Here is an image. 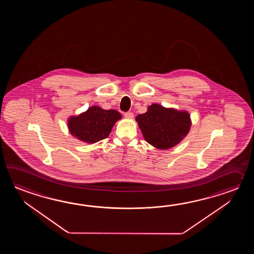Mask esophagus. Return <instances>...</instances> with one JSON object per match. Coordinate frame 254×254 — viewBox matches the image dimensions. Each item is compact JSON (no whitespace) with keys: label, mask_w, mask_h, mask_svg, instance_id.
I'll use <instances>...</instances> for the list:
<instances>
[{"label":"esophagus","mask_w":254,"mask_h":254,"mask_svg":"<svg viewBox=\"0 0 254 254\" xmlns=\"http://www.w3.org/2000/svg\"><path fill=\"white\" fill-rule=\"evenodd\" d=\"M125 117L126 119H132V118H133V114L130 113V112H129V113H125Z\"/></svg>","instance_id":"34e87169"}]
</instances>
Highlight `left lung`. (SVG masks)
Masks as SVG:
<instances>
[{
    "label": "left lung",
    "instance_id": "left-lung-1",
    "mask_svg": "<svg viewBox=\"0 0 254 254\" xmlns=\"http://www.w3.org/2000/svg\"><path fill=\"white\" fill-rule=\"evenodd\" d=\"M144 140L159 150L179 144L189 133L191 120L187 111L166 108L161 104L150 105L145 114L135 118Z\"/></svg>",
    "mask_w": 254,
    "mask_h": 254
}]
</instances>
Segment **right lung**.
<instances>
[{
  "instance_id": "obj_1",
  "label": "right lung",
  "mask_w": 254,
  "mask_h": 254,
  "mask_svg": "<svg viewBox=\"0 0 254 254\" xmlns=\"http://www.w3.org/2000/svg\"><path fill=\"white\" fill-rule=\"evenodd\" d=\"M122 117L116 110L92 106L79 115L70 116L67 126L70 134L77 140L92 144L107 138Z\"/></svg>"
}]
</instances>
